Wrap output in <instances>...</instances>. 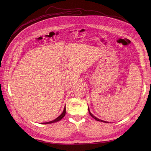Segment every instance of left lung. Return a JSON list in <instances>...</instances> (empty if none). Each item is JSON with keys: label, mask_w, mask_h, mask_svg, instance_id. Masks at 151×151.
Returning a JSON list of instances; mask_svg holds the SVG:
<instances>
[{"label": "left lung", "mask_w": 151, "mask_h": 151, "mask_svg": "<svg viewBox=\"0 0 151 151\" xmlns=\"http://www.w3.org/2000/svg\"><path fill=\"white\" fill-rule=\"evenodd\" d=\"M88 110H89V114H90V115L93 118V119H96V121H100V122H106V121H102V120H100V119H98L97 117H96V116H94L91 112H90V110H89V108H88Z\"/></svg>", "instance_id": "1"}]
</instances>
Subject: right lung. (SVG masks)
<instances>
[{
	"mask_svg": "<svg viewBox=\"0 0 151 151\" xmlns=\"http://www.w3.org/2000/svg\"><path fill=\"white\" fill-rule=\"evenodd\" d=\"M65 113H66V108H65V106L64 107V109H63V112H62V113L59 116V117H58L56 119H55L54 120H53V121H50V122H43V123H42V124H52V123H54V122H58V121H59L60 120H61L65 116Z\"/></svg>",
	"mask_w": 151,
	"mask_h": 151,
	"instance_id": "obj_1",
	"label": "right lung"
}]
</instances>
